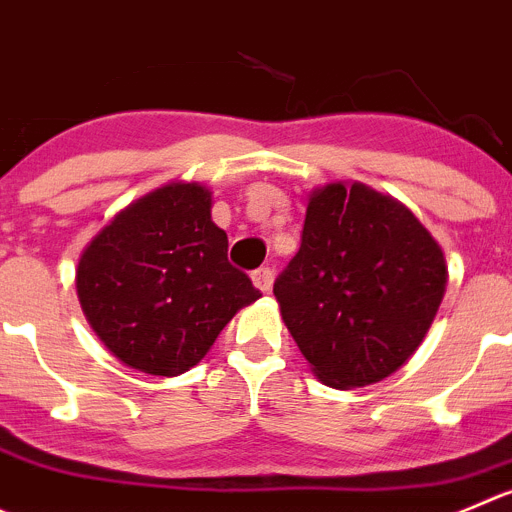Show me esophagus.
Instances as JSON below:
<instances>
[{"label":"esophagus","instance_id":"34e87169","mask_svg":"<svg viewBox=\"0 0 512 512\" xmlns=\"http://www.w3.org/2000/svg\"><path fill=\"white\" fill-rule=\"evenodd\" d=\"M253 279V286L259 291H269L271 289V281H274V271L269 269V266H261V269H256L251 274Z\"/></svg>","mask_w":512,"mask_h":512}]
</instances>
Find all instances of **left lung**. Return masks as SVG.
I'll use <instances>...</instances> for the list:
<instances>
[{
  "mask_svg": "<svg viewBox=\"0 0 512 512\" xmlns=\"http://www.w3.org/2000/svg\"><path fill=\"white\" fill-rule=\"evenodd\" d=\"M445 284L442 248L402 203L362 183H332L311 193L299 253L274 296L316 377L349 389L410 359Z\"/></svg>",
  "mask_w": 512,
  "mask_h": 512,
  "instance_id": "8db88e82",
  "label": "left lung"
}]
</instances>
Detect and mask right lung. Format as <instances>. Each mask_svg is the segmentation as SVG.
<instances>
[{"instance_id":"1","label":"right lung","mask_w":512,"mask_h":512,"mask_svg":"<svg viewBox=\"0 0 512 512\" xmlns=\"http://www.w3.org/2000/svg\"><path fill=\"white\" fill-rule=\"evenodd\" d=\"M82 311L128 367L175 377L196 367L223 326L261 291L228 261L211 193L173 183L107 223L77 264Z\"/></svg>"}]
</instances>
